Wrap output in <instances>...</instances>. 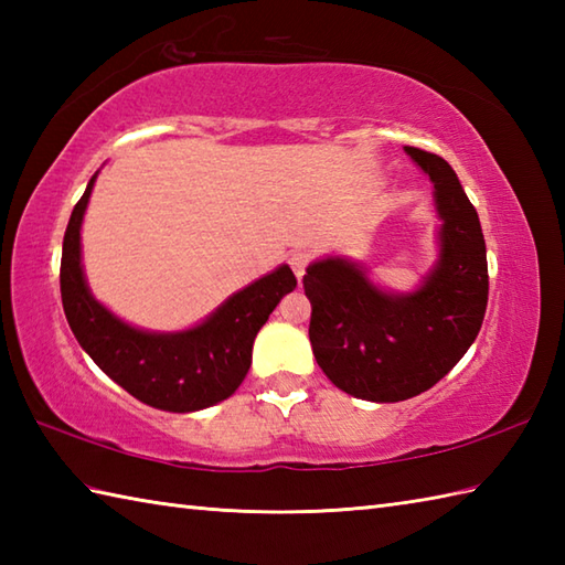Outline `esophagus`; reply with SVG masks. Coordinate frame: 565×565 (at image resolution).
<instances>
[{
	"label": "esophagus",
	"mask_w": 565,
	"mask_h": 565,
	"mask_svg": "<svg viewBox=\"0 0 565 565\" xmlns=\"http://www.w3.org/2000/svg\"><path fill=\"white\" fill-rule=\"evenodd\" d=\"M308 262H310V255H308V252H294V255L289 257V264H291V269H294V274H296V279H298V281L303 279Z\"/></svg>",
	"instance_id": "obj_1"
}]
</instances>
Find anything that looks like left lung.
Segmentation results:
<instances>
[{
  "mask_svg": "<svg viewBox=\"0 0 565 565\" xmlns=\"http://www.w3.org/2000/svg\"><path fill=\"white\" fill-rule=\"evenodd\" d=\"M435 184L437 262L413 291H388L362 264L328 255L308 264L303 289L316 362L334 386L371 403L431 388L459 364L483 326L488 259L481 221L441 158L405 148Z\"/></svg>",
  "mask_w": 565,
  "mask_h": 565,
  "instance_id": "1",
  "label": "left lung"
}]
</instances>
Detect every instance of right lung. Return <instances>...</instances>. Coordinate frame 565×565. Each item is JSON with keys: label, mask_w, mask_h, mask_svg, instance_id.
Returning a JSON list of instances; mask_svg holds the SVG:
<instances>
[{"label": "right lung", "mask_w": 565, "mask_h": 565, "mask_svg": "<svg viewBox=\"0 0 565 565\" xmlns=\"http://www.w3.org/2000/svg\"><path fill=\"white\" fill-rule=\"evenodd\" d=\"M99 174V172H97ZM97 174L72 209L60 262L65 318L79 347L134 398L167 413H196L237 391L252 364V344L271 310L296 289L281 264L225 301L196 326L154 332L130 326L92 296L82 264V221Z\"/></svg>", "instance_id": "1"}]
</instances>
